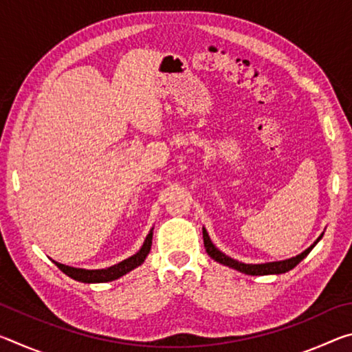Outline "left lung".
I'll return each mask as SVG.
<instances>
[{"label":"left lung","mask_w":352,"mask_h":352,"mask_svg":"<svg viewBox=\"0 0 352 352\" xmlns=\"http://www.w3.org/2000/svg\"><path fill=\"white\" fill-rule=\"evenodd\" d=\"M321 237H323V233L318 237L317 241H315L311 247L306 248L305 252L294 256V258H289V259H284V261H273V262H262V264H245V262H241L237 259L230 258V256H226L223 252H220V250L214 245L210 234H208L206 228L204 226V243H205V248H206V253L210 254V258H212L216 262L222 265L230 267V269H234L241 273H245V275H252V276H264V275H283V273L289 272L296 267L300 262L306 258V256L311 253V250L317 245L320 242Z\"/></svg>","instance_id":"1"}]
</instances>
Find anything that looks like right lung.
<instances>
[{
    "mask_svg": "<svg viewBox=\"0 0 352 352\" xmlns=\"http://www.w3.org/2000/svg\"><path fill=\"white\" fill-rule=\"evenodd\" d=\"M152 237H153V228L148 231V234L146 236V239H144V242H142V245L138 252H136L133 256H130V258L118 262V264H115V265L107 267V269H96V270L77 269V267L65 265L57 261H52V262H54V264L65 273V275L73 278L74 281L85 283V284L110 283V281H115V279L121 278L124 275H127L129 272L135 270L136 267H140L142 262L146 261L147 254H148V252H151V247H152Z\"/></svg>",
    "mask_w": 352,
    "mask_h": 352,
    "instance_id": "obj_1",
    "label": "right lung"
}]
</instances>
